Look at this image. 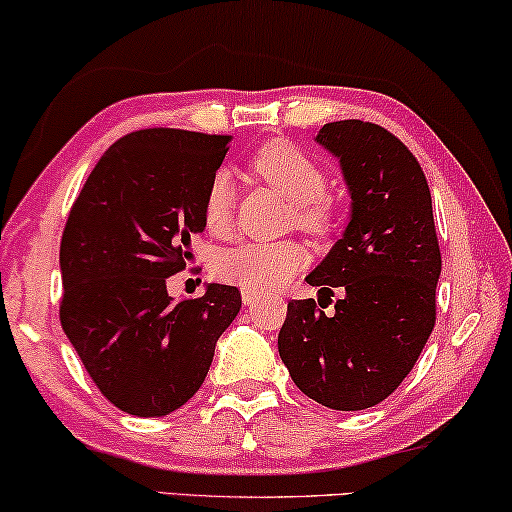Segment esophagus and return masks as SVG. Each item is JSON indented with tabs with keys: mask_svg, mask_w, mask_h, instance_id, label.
<instances>
[{
	"mask_svg": "<svg viewBox=\"0 0 512 512\" xmlns=\"http://www.w3.org/2000/svg\"><path fill=\"white\" fill-rule=\"evenodd\" d=\"M258 300H261V293L256 291H249V289H242V303L247 307H254Z\"/></svg>",
	"mask_w": 512,
	"mask_h": 512,
	"instance_id": "obj_1",
	"label": "esophagus"
}]
</instances>
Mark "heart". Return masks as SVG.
<instances>
[{
  "instance_id": "b5f03b06",
  "label": "heart",
  "mask_w": 512,
  "mask_h": 512,
  "mask_svg": "<svg viewBox=\"0 0 512 512\" xmlns=\"http://www.w3.org/2000/svg\"><path fill=\"white\" fill-rule=\"evenodd\" d=\"M249 165L258 177L293 200V221L300 228L307 233H324L331 226V205L324 195L328 174L310 153L284 139H275L263 144L251 156ZM233 202V179L228 172H216L202 198V221L209 233L216 237L228 235L233 228ZM305 261V249L293 240L247 242L219 254L214 272L221 282L265 293L284 286Z\"/></svg>"
}]
</instances>
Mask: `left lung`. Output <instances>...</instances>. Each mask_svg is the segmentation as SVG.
<instances>
[{
	"label": "left lung",
	"mask_w": 512,
	"mask_h": 512,
	"mask_svg": "<svg viewBox=\"0 0 512 512\" xmlns=\"http://www.w3.org/2000/svg\"><path fill=\"white\" fill-rule=\"evenodd\" d=\"M317 142L340 158L352 219L307 284L321 297L342 285L346 298L331 318L320 298L291 300L277 347L305 396L333 410H363L408 377L436 326L431 191L417 158L382 125L333 121Z\"/></svg>",
	"instance_id": "left-lung-1"
}]
</instances>
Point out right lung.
<instances>
[{
    "label": "right lung",
    "mask_w": 512,
    "mask_h": 512,
    "mask_svg": "<svg viewBox=\"0 0 512 512\" xmlns=\"http://www.w3.org/2000/svg\"><path fill=\"white\" fill-rule=\"evenodd\" d=\"M228 142L177 128L130 132L97 160L69 209L60 324L102 396L130 415L181 408L242 307L226 284L181 303L167 296V277L186 268L191 237L205 230L202 198Z\"/></svg>",
    "instance_id": "obj_1"
}]
</instances>
